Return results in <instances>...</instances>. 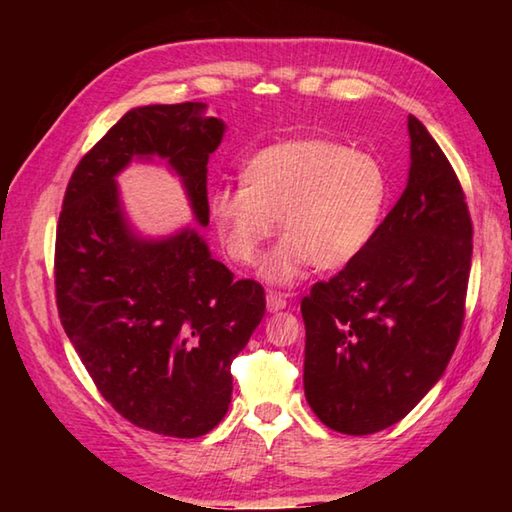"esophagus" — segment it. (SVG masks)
<instances>
[{
  "mask_svg": "<svg viewBox=\"0 0 512 512\" xmlns=\"http://www.w3.org/2000/svg\"><path fill=\"white\" fill-rule=\"evenodd\" d=\"M266 306H268V312H279L288 306V301L284 295H279V292H268Z\"/></svg>",
  "mask_w": 512,
  "mask_h": 512,
  "instance_id": "esophagus-1",
  "label": "esophagus"
}]
</instances>
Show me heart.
Masks as SVG:
<instances>
[{
  "instance_id": "obj_1",
  "label": "heart",
  "mask_w": 512,
  "mask_h": 512,
  "mask_svg": "<svg viewBox=\"0 0 512 512\" xmlns=\"http://www.w3.org/2000/svg\"><path fill=\"white\" fill-rule=\"evenodd\" d=\"M389 200L383 162L367 151L321 138L284 140L257 151L239 169V189L211 195L209 209L226 253L253 264L275 233L286 235L262 277L290 286L312 264L343 268L378 233Z\"/></svg>"
}]
</instances>
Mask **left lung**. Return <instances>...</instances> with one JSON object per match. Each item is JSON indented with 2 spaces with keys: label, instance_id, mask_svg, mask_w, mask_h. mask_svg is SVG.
I'll use <instances>...</instances> for the list:
<instances>
[{
  "label": "left lung",
  "instance_id": "obj_1",
  "mask_svg": "<svg viewBox=\"0 0 512 512\" xmlns=\"http://www.w3.org/2000/svg\"><path fill=\"white\" fill-rule=\"evenodd\" d=\"M407 187L361 255L301 301L303 389L345 436L402 420L447 369L464 321L473 226L451 162L407 121Z\"/></svg>",
  "mask_w": 512,
  "mask_h": 512
}]
</instances>
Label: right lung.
I'll use <instances>...</instances> for the list:
<instances>
[{
    "instance_id": "add662e5",
    "label": "right lung",
    "mask_w": 512,
    "mask_h": 512,
    "mask_svg": "<svg viewBox=\"0 0 512 512\" xmlns=\"http://www.w3.org/2000/svg\"><path fill=\"white\" fill-rule=\"evenodd\" d=\"M204 103L129 110L76 165L54 248L59 319L103 398L140 429L209 433L228 411L231 363L264 317V288L233 279L193 226L143 237L116 176L162 160L209 224L206 165L226 125Z\"/></svg>"
}]
</instances>
